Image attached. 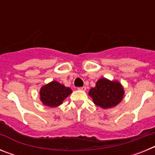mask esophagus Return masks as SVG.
<instances>
[{"label": "esophagus", "mask_w": 155, "mask_h": 155, "mask_svg": "<svg viewBox=\"0 0 155 155\" xmlns=\"http://www.w3.org/2000/svg\"><path fill=\"white\" fill-rule=\"evenodd\" d=\"M78 90H81V91H85L86 90V87H84V86H83V87H80L78 88Z\"/></svg>", "instance_id": "1"}]
</instances>
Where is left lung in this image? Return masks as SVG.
<instances>
[{
	"label": "left lung",
	"instance_id": "left-lung-1",
	"mask_svg": "<svg viewBox=\"0 0 155 155\" xmlns=\"http://www.w3.org/2000/svg\"><path fill=\"white\" fill-rule=\"evenodd\" d=\"M124 87L120 82L110 81L106 78H101L96 82V86L91 88L89 95L98 106L108 109L118 105L123 99Z\"/></svg>",
	"mask_w": 155,
	"mask_h": 155
}]
</instances>
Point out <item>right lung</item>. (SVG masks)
Segmentation results:
<instances>
[{"mask_svg": "<svg viewBox=\"0 0 155 155\" xmlns=\"http://www.w3.org/2000/svg\"><path fill=\"white\" fill-rule=\"evenodd\" d=\"M72 92L70 87H65L57 81H52L42 86L40 89V99L45 105L57 107Z\"/></svg>", "mask_w": 155, "mask_h": 155, "instance_id": "obj_1", "label": "right lung"}]
</instances>
